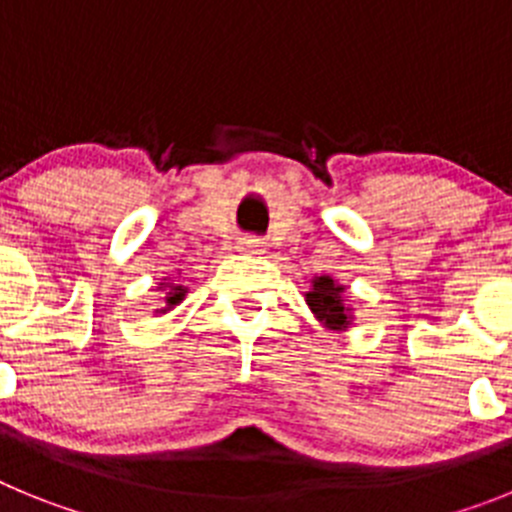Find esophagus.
I'll return each mask as SVG.
<instances>
[{"label":"esophagus","instance_id":"esophagus-1","mask_svg":"<svg viewBox=\"0 0 512 512\" xmlns=\"http://www.w3.org/2000/svg\"><path fill=\"white\" fill-rule=\"evenodd\" d=\"M235 248H238L241 253H261L264 251V241L256 238V235H241L238 243H235Z\"/></svg>","mask_w":512,"mask_h":512}]
</instances>
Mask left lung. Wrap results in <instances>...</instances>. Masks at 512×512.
Masks as SVG:
<instances>
[{"mask_svg": "<svg viewBox=\"0 0 512 512\" xmlns=\"http://www.w3.org/2000/svg\"><path fill=\"white\" fill-rule=\"evenodd\" d=\"M315 318L330 330H346L351 325V307L343 300V287L333 277H315L312 289L305 295Z\"/></svg>", "mask_w": 512, "mask_h": 512, "instance_id": "1", "label": "left lung"}]
</instances>
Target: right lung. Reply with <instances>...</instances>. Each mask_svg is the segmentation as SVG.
<instances>
[{
  "label": "right lung",
  "instance_id": "obj_1",
  "mask_svg": "<svg viewBox=\"0 0 512 512\" xmlns=\"http://www.w3.org/2000/svg\"><path fill=\"white\" fill-rule=\"evenodd\" d=\"M184 295H187V289H184L182 284L171 287V292H166V310H171L174 305H179V302L184 300ZM166 310H161V312H166Z\"/></svg>",
  "mask_w": 512,
  "mask_h": 512
}]
</instances>
